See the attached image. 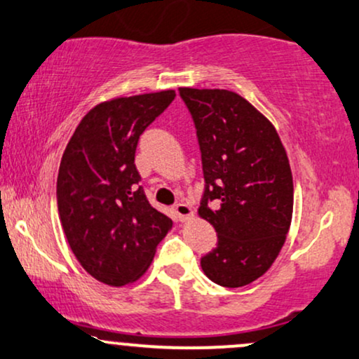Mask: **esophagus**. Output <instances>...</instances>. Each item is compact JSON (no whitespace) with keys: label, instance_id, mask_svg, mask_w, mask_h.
I'll use <instances>...</instances> for the list:
<instances>
[{"label":"esophagus","instance_id":"obj_1","mask_svg":"<svg viewBox=\"0 0 359 359\" xmlns=\"http://www.w3.org/2000/svg\"><path fill=\"white\" fill-rule=\"evenodd\" d=\"M172 210H175L176 218H178L180 221H187L188 218H191V216H193L191 206H188L187 203H178V205H175Z\"/></svg>","mask_w":359,"mask_h":359}]
</instances>
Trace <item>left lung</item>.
Returning a JSON list of instances; mask_svg holds the SVG:
<instances>
[{"instance_id":"obj_1","label":"left lung","mask_w":359,"mask_h":359,"mask_svg":"<svg viewBox=\"0 0 359 359\" xmlns=\"http://www.w3.org/2000/svg\"><path fill=\"white\" fill-rule=\"evenodd\" d=\"M180 95L201 149L206 188L198 215L218 233L201 268L216 285L246 286L271 268L290 231V159L273 123L238 93L180 88Z\"/></svg>"}]
</instances>
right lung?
I'll list each match as a JSON object with an SVG mask.
<instances>
[{
  "label": "right lung",
  "mask_w": 359,
  "mask_h": 359,
  "mask_svg": "<svg viewBox=\"0 0 359 359\" xmlns=\"http://www.w3.org/2000/svg\"><path fill=\"white\" fill-rule=\"evenodd\" d=\"M165 90L103 101L85 114L57 172L61 226L85 271L108 286L140 280L172 221L149 205L135 166L138 140L175 100Z\"/></svg>",
  "instance_id": "right-lung-1"
}]
</instances>
